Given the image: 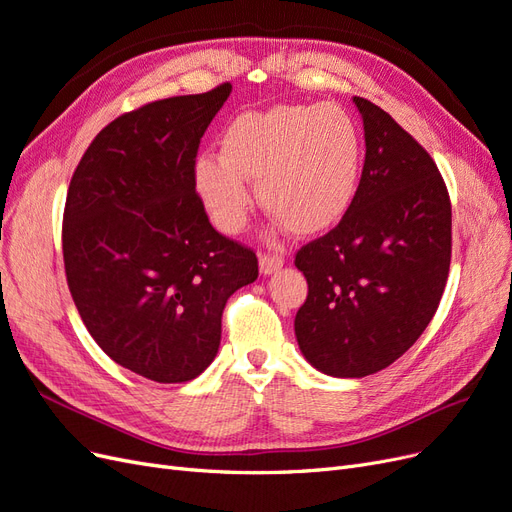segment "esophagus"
Here are the masks:
<instances>
[{
  "mask_svg": "<svg viewBox=\"0 0 512 512\" xmlns=\"http://www.w3.org/2000/svg\"><path fill=\"white\" fill-rule=\"evenodd\" d=\"M284 267V260L280 256H271V254H260V273L262 275H273Z\"/></svg>",
  "mask_w": 512,
  "mask_h": 512,
  "instance_id": "obj_1",
  "label": "esophagus"
}]
</instances>
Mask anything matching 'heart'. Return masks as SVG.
Returning a JSON list of instances; mask_svg holds the SVG:
<instances>
[{
    "instance_id": "heart-1",
    "label": "heart",
    "mask_w": 512,
    "mask_h": 512,
    "mask_svg": "<svg viewBox=\"0 0 512 512\" xmlns=\"http://www.w3.org/2000/svg\"><path fill=\"white\" fill-rule=\"evenodd\" d=\"M363 170V136L337 104H277L232 119L220 138V160L200 158L194 188L211 222L235 235L252 209L247 181H258L260 205L294 235L316 237L352 209Z\"/></svg>"
}]
</instances>
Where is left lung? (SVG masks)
<instances>
[{"instance_id":"left-lung-1","label":"left lung","mask_w":512,"mask_h":512,"mask_svg":"<svg viewBox=\"0 0 512 512\" xmlns=\"http://www.w3.org/2000/svg\"><path fill=\"white\" fill-rule=\"evenodd\" d=\"M359 194L297 252L307 299L294 318L305 361L333 378L389 367L427 329L451 267V200L429 153L365 98Z\"/></svg>"}]
</instances>
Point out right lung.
Returning <instances> with one entry per match:
<instances>
[{"label":"right lung","mask_w":512,"mask_h":512,"mask_svg":"<svg viewBox=\"0 0 512 512\" xmlns=\"http://www.w3.org/2000/svg\"><path fill=\"white\" fill-rule=\"evenodd\" d=\"M232 91L151 102L117 117L76 166L64 262L76 309L115 363L162 384L213 363L228 297L258 258L222 237L194 188L200 138Z\"/></svg>","instance_id":"1"}]
</instances>
